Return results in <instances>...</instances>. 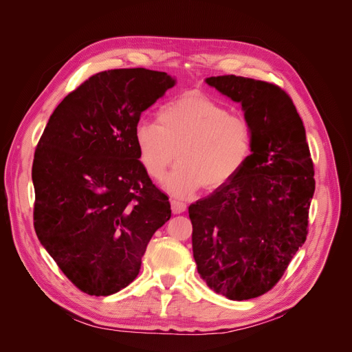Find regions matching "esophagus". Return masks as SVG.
Here are the masks:
<instances>
[{
  "label": "esophagus",
  "mask_w": 352,
  "mask_h": 352,
  "mask_svg": "<svg viewBox=\"0 0 352 352\" xmlns=\"http://www.w3.org/2000/svg\"><path fill=\"white\" fill-rule=\"evenodd\" d=\"M171 210H173L174 214H182L184 211L187 210V204H186V202H182V201L173 199L171 201Z\"/></svg>",
  "instance_id": "34e87169"
}]
</instances>
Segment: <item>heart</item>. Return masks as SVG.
<instances>
[{
    "mask_svg": "<svg viewBox=\"0 0 352 352\" xmlns=\"http://www.w3.org/2000/svg\"><path fill=\"white\" fill-rule=\"evenodd\" d=\"M134 144L145 173L161 181L175 160L179 164L166 181L177 197L194 194L202 186H226L252 154V128L241 117L201 94H182L157 113V124L141 121Z\"/></svg>",
    "mask_w": 352,
    "mask_h": 352,
    "instance_id": "obj_1",
    "label": "heart"
}]
</instances>
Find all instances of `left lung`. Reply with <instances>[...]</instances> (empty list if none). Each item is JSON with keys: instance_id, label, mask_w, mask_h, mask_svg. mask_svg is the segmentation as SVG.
Returning <instances> with one entry per match:
<instances>
[{"instance_id": "8db88e82", "label": "left lung", "mask_w": 352, "mask_h": 352, "mask_svg": "<svg viewBox=\"0 0 352 352\" xmlns=\"http://www.w3.org/2000/svg\"><path fill=\"white\" fill-rule=\"evenodd\" d=\"M206 81L241 104L252 154L226 186L188 207L192 252L212 291L243 301L278 283L305 243L314 164L302 120L284 89L236 76Z\"/></svg>"}]
</instances>
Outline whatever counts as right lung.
I'll return each mask as SVG.
<instances>
[{"label":"right lung","mask_w":352,"mask_h":352,"mask_svg":"<svg viewBox=\"0 0 352 352\" xmlns=\"http://www.w3.org/2000/svg\"><path fill=\"white\" fill-rule=\"evenodd\" d=\"M174 84L145 68L98 72L54 109L35 148L36 236L88 295L131 284L151 236L171 217L168 197L138 160L134 129Z\"/></svg>","instance_id":"obj_1"}]
</instances>
